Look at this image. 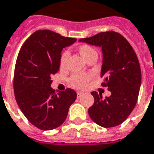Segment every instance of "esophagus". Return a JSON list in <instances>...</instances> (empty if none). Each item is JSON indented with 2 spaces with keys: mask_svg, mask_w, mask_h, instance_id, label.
Instances as JSON below:
<instances>
[{
  "mask_svg": "<svg viewBox=\"0 0 154 154\" xmlns=\"http://www.w3.org/2000/svg\"><path fill=\"white\" fill-rule=\"evenodd\" d=\"M83 94V93L82 92H80V91H78L77 93V98H80L81 96H82V95Z\"/></svg>",
  "mask_w": 154,
  "mask_h": 154,
  "instance_id": "obj_1",
  "label": "esophagus"
}]
</instances>
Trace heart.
<instances>
[{
    "label": "heart",
    "mask_w": 154,
    "mask_h": 154,
    "mask_svg": "<svg viewBox=\"0 0 154 154\" xmlns=\"http://www.w3.org/2000/svg\"><path fill=\"white\" fill-rule=\"evenodd\" d=\"M78 51L82 56L84 60H87L90 57L93 55H97V52L95 50L92 48L91 45H81L78 46ZM68 56H69V52L65 51L63 52L60 55V68H64L67 64ZM91 78V75L88 73H81V74H74L69 78V84L74 88L77 89H84L87 86L89 81Z\"/></svg>",
    "instance_id": "heart-1"
}]
</instances>
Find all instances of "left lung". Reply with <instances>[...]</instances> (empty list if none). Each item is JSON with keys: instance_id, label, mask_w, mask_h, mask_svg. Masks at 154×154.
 Segmentation results:
<instances>
[{"instance_id": "8db88e82", "label": "left lung", "mask_w": 154, "mask_h": 154, "mask_svg": "<svg viewBox=\"0 0 154 154\" xmlns=\"http://www.w3.org/2000/svg\"><path fill=\"white\" fill-rule=\"evenodd\" d=\"M80 42L102 49V86H107L111 95L91 92L94 104L88 109L90 117L99 126L105 128L122 123L131 114L137 102L141 84V70L137 55L127 40L115 32H100Z\"/></svg>"}]
</instances>
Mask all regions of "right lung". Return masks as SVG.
Returning a JSON list of instances; mask_svg holds the SVG:
<instances>
[{"mask_svg": "<svg viewBox=\"0 0 154 154\" xmlns=\"http://www.w3.org/2000/svg\"><path fill=\"white\" fill-rule=\"evenodd\" d=\"M76 38L51 30H38L23 43L17 58L14 91L19 109L31 123L43 131L62 125L77 93L70 88L55 92L51 76L60 70L63 49Z\"/></svg>", "mask_w": 154, "mask_h": 154, "instance_id": "right-lung-1", "label": "right lung"}]
</instances>
